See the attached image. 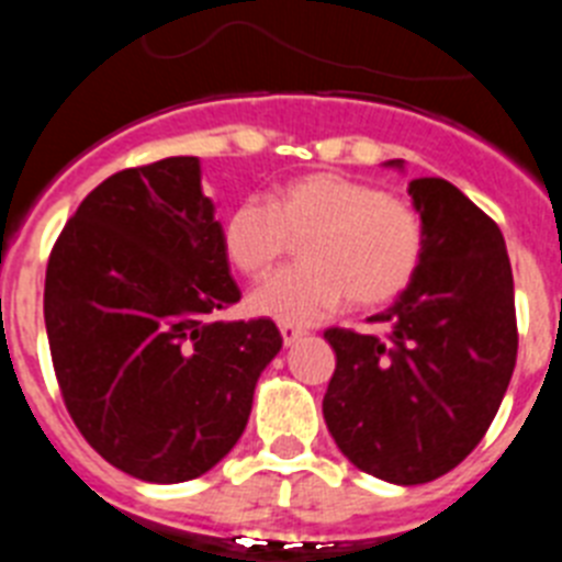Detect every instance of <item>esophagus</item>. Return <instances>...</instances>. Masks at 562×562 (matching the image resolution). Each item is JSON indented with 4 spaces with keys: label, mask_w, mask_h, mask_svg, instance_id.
Here are the masks:
<instances>
[{
    "label": "esophagus",
    "mask_w": 562,
    "mask_h": 562,
    "mask_svg": "<svg viewBox=\"0 0 562 562\" xmlns=\"http://www.w3.org/2000/svg\"><path fill=\"white\" fill-rule=\"evenodd\" d=\"M278 333H281L284 344H286V347H290L292 340H299L301 335H306V329L299 327V324H284V321H281V324H278Z\"/></svg>",
    "instance_id": "obj_1"
}]
</instances>
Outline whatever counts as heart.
Returning a JSON list of instances; mask_svg holds the SVG:
<instances>
[{
    "mask_svg": "<svg viewBox=\"0 0 562 562\" xmlns=\"http://www.w3.org/2000/svg\"><path fill=\"white\" fill-rule=\"evenodd\" d=\"M301 244V261L258 286L249 310L278 324H313L349 299L358 310L395 301L424 261L418 210L344 172H306L278 184L270 204L238 201L222 247L241 276L267 278Z\"/></svg>",
    "mask_w": 562,
    "mask_h": 562,
    "instance_id": "heart-1",
    "label": "heart"
}]
</instances>
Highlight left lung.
<instances>
[{"label": "left lung", "instance_id": "8db88e82", "mask_svg": "<svg viewBox=\"0 0 562 562\" xmlns=\"http://www.w3.org/2000/svg\"><path fill=\"white\" fill-rule=\"evenodd\" d=\"M409 195L424 261L401 299L369 318L383 333H324L335 349L324 395L335 443L361 472L401 486L452 472L481 443L517 361L501 227L446 179H415Z\"/></svg>", "mask_w": 562, "mask_h": 562}]
</instances>
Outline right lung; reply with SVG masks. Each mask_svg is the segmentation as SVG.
Wrapping results in <instances>:
<instances>
[{
  "instance_id": "1",
  "label": "right lung",
  "mask_w": 562,
  "mask_h": 562,
  "mask_svg": "<svg viewBox=\"0 0 562 562\" xmlns=\"http://www.w3.org/2000/svg\"><path fill=\"white\" fill-rule=\"evenodd\" d=\"M195 156L113 172L50 249L45 327L81 438L147 483L193 481L241 438L270 318L215 321L241 299Z\"/></svg>"
}]
</instances>
